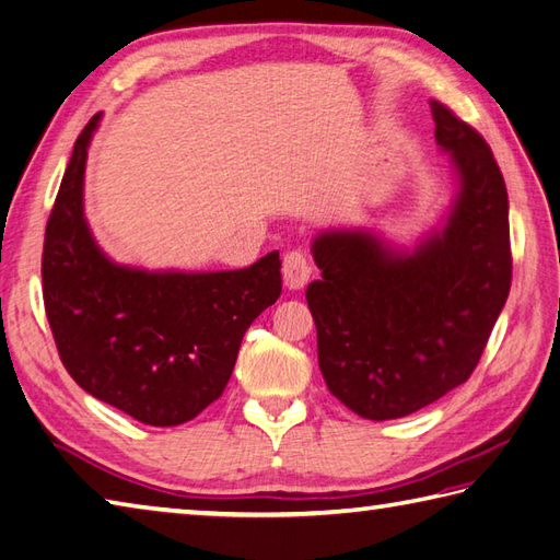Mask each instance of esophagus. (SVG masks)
Instances as JSON below:
<instances>
[{
    "label": "esophagus",
    "mask_w": 560,
    "mask_h": 560,
    "mask_svg": "<svg viewBox=\"0 0 560 560\" xmlns=\"http://www.w3.org/2000/svg\"><path fill=\"white\" fill-rule=\"evenodd\" d=\"M281 271H283V283H287V289L301 291L307 283V279H311L313 267H311V261L305 259V255L295 249V253H289L287 257H283Z\"/></svg>",
    "instance_id": "34e87169"
}]
</instances>
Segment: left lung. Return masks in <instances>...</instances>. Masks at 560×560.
<instances>
[{
  "label": "left lung",
  "instance_id": "obj_1",
  "mask_svg": "<svg viewBox=\"0 0 560 560\" xmlns=\"http://www.w3.org/2000/svg\"><path fill=\"white\" fill-rule=\"evenodd\" d=\"M457 173L443 229L413 249L368 231H325L305 291L331 395L371 421L401 419L467 383L513 279L508 189L477 129L431 101Z\"/></svg>",
  "mask_w": 560,
  "mask_h": 560
}]
</instances>
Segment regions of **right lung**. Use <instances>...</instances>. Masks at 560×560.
Wrapping results in <instances>:
<instances>
[{"mask_svg": "<svg viewBox=\"0 0 560 560\" xmlns=\"http://www.w3.org/2000/svg\"><path fill=\"white\" fill-rule=\"evenodd\" d=\"M101 113L71 151L43 245V301L74 383L149 425L192 421L229 385L247 327L281 295L279 253L231 271H147L105 257L83 219Z\"/></svg>", "mask_w": 560, "mask_h": 560, "instance_id": "obj_1", "label": "right lung"}]
</instances>
